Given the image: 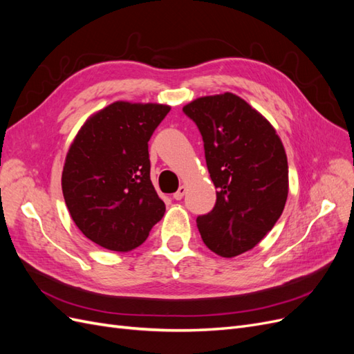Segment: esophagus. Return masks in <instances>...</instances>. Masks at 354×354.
<instances>
[{
	"label": "esophagus",
	"mask_w": 354,
	"mask_h": 354,
	"mask_svg": "<svg viewBox=\"0 0 354 354\" xmlns=\"http://www.w3.org/2000/svg\"><path fill=\"white\" fill-rule=\"evenodd\" d=\"M185 194H186V186H180V187H178V190H177L176 194L173 195V198H174L176 201H180L181 198L185 196Z\"/></svg>",
	"instance_id": "1"
}]
</instances>
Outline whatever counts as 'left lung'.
I'll return each mask as SVG.
<instances>
[{"instance_id": "1", "label": "left lung", "mask_w": 354, "mask_h": 354, "mask_svg": "<svg viewBox=\"0 0 354 354\" xmlns=\"http://www.w3.org/2000/svg\"><path fill=\"white\" fill-rule=\"evenodd\" d=\"M183 112L199 128L217 189L212 211L196 218L201 238L232 259L252 250L281 217L288 198L285 149L272 124L233 93L199 97Z\"/></svg>"}]
</instances>
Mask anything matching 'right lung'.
Segmentation results:
<instances>
[{"label": "right lung", "mask_w": 354, "mask_h": 354, "mask_svg": "<svg viewBox=\"0 0 354 354\" xmlns=\"http://www.w3.org/2000/svg\"><path fill=\"white\" fill-rule=\"evenodd\" d=\"M169 109L115 102L91 115L69 147L63 198L78 229L106 250L137 248L164 217L165 203L151 181L147 143Z\"/></svg>", "instance_id": "add662e5"}]
</instances>
